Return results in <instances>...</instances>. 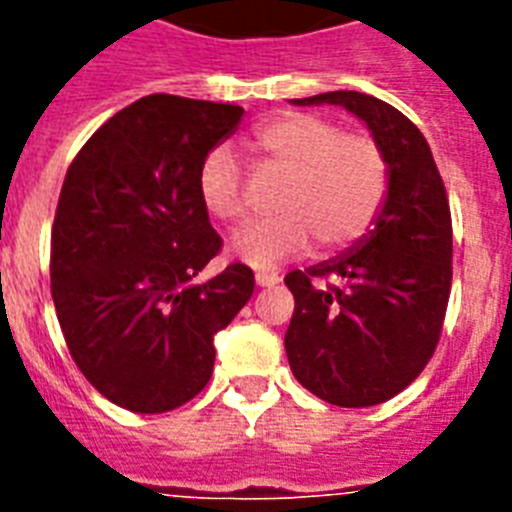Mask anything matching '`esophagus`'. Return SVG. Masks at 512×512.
<instances>
[{
	"mask_svg": "<svg viewBox=\"0 0 512 512\" xmlns=\"http://www.w3.org/2000/svg\"><path fill=\"white\" fill-rule=\"evenodd\" d=\"M255 281H257V287H276V284L281 281V276L273 271H257Z\"/></svg>",
	"mask_w": 512,
	"mask_h": 512,
	"instance_id": "obj_1",
	"label": "esophagus"
}]
</instances>
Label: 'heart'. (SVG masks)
Listing matches in <instances>:
<instances>
[{
	"mask_svg": "<svg viewBox=\"0 0 512 512\" xmlns=\"http://www.w3.org/2000/svg\"><path fill=\"white\" fill-rule=\"evenodd\" d=\"M265 167L284 172L273 199L279 212L241 228L233 255L271 268L313 244L319 255L353 247L372 231L390 193V167L372 135L342 132L324 116L289 111L257 127L252 140ZM199 199L223 223L247 217L244 172L228 148H212L196 177Z\"/></svg>",
	"mask_w": 512,
	"mask_h": 512,
	"instance_id": "heart-1",
	"label": "heart"
}]
</instances>
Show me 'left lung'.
I'll use <instances>...</instances> for the list:
<instances>
[{"label": "left lung", "mask_w": 512, "mask_h": 512, "mask_svg": "<svg viewBox=\"0 0 512 512\" xmlns=\"http://www.w3.org/2000/svg\"><path fill=\"white\" fill-rule=\"evenodd\" d=\"M295 106L348 108L390 167L382 215L340 257L287 273L295 295L284 348L297 382L335 406H374L420 377L452 292V212L428 140L398 108L337 90Z\"/></svg>", "instance_id": "obj_1"}]
</instances>
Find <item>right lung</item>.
I'll list each match as a JSON object with an SVG mask.
<instances>
[{
    "label": "right lung",
    "mask_w": 512,
    "mask_h": 512,
    "mask_svg": "<svg viewBox=\"0 0 512 512\" xmlns=\"http://www.w3.org/2000/svg\"><path fill=\"white\" fill-rule=\"evenodd\" d=\"M241 114L231 103L146 95L68 167L52 223V303L79 372L122 409L162 414L201 393L212 340L255 292L244 263L199 281L223 239L196 177Z\"/></svg>",
    "instance_id": "right-lung-1"
}]
</instances>
